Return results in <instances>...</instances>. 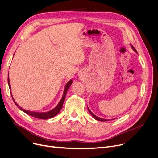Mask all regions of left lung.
Segmentation results:
<instances>
[{
	"label": "left lung",
	"instance_id": "obj_1",
	"mask_svg": "<svg viewBox=\"0 0 158 158\" xmlns=\"http://www.w3.org/2000/svg\"><path fill=\"white\" fill-rule=\"evenodd\" d=\"M131 45V47H132V49L135 51L136 52H137V51H136V50L135 49V47H134L132 45ZM88 111L90 113V114H92V117L95 119V120H97V121H109V120H108V119H104V118H100V117H97V116H95L94 114H93V113H92V111H90V110L89 109V108L88 107Z\"/></svg>",
	"mask_w": 158,
	"mask_h": 158
}]
</instances>
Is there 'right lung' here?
I'll return each instance as SVG.
<instances>
[{
  "mask_svg": "<svg viewBox=\"0 0 158 158\" xmlns=\"http://www.w3.org/2000/svg\"><path fill=\"white\" fill-rule=\"evenodd\" d=\"M72 83H73V80H70V81H69L68 83L66 84L65 87H64V92H63V97H62L60 101L59 102V103H58V105L53 109L51 110V111H48V112H35V111H27V110H25L22 109L21 107H20L18 106V105L16 103V102L14 101V99L12 97V98L13 99V101L14 102V103L16 104V106L20 109V110H22V111H23L24 113H26V114H29L30 116H32L33 117H35L37 118H40V119H48V118H51L54 117L55 116H56L57 114H58L60 111L61 110L62 107H63V103L64 102V99H65V97H66V92H67V91L69 89V88H70V86L71 85ZM8 84L9 85V88H11L10 87V80H9V76H8ZM10 92H11V89H10Z\"/></svg>",
  "mask_w": 158,
  "mask_h": 158,
  "instance_id": "obj_1",
  "label": "right lung"
}]
</instances>
